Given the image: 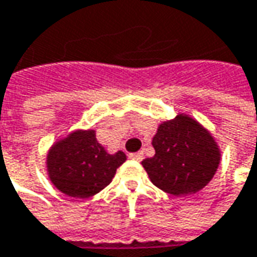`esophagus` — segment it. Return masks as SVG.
Wrapping results in <instances>:
<instances>
[{
	"label": "esophagus",
	"mask_w": 257,
	"mask_h": 257,
	"mask_svg": "<svg viewBox=\"0 0 257 257\" xmlns=\"http://www.w3.org/2000/svg\"><path fill=\"white\" fill-rule=\"evenodd\" d=\"M129 158L134 159V161H142L144 159V152H137V154H129Z\"/></svg>",
	"instance_id": "34e87169"
}]
</instances>
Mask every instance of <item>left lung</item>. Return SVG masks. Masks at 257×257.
I'll return each instance as SVG.
<instances>
[{
  "instance_id": "1",
  "label": "left lung",
  "mask_w": 257,
  "mask_h": 257,
  "mask_svg": "<svg viewBox=\"0 0 257 257\" xmlns=\"http://www.w3.org/2000/svg\"><path fill=\"white\" fill-rule=\"evenodd\" d=\"M154 158L142 161L152 183L173 196L205 188L216 172L220 152L208 131L186 115L159 125Z\"/></svg>"
}]
</instances>
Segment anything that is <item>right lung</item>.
<instances>
[{"label":"right lung","instance_id":"obj_1","mask_svg":"<svg viewBox=\"0 0 257 257\" xmlns=\"http://www.w3.org/2000/svg\"><path fill=\"white\" fill-rule=\"evenodd\" d=\"M125 159L120 151L109 155L93 131H78L51 148L47 165L49 179L58 189L85 199L108 186Z\"/></svg>","mask_w":257,"mask_h":257}]
</instances>
